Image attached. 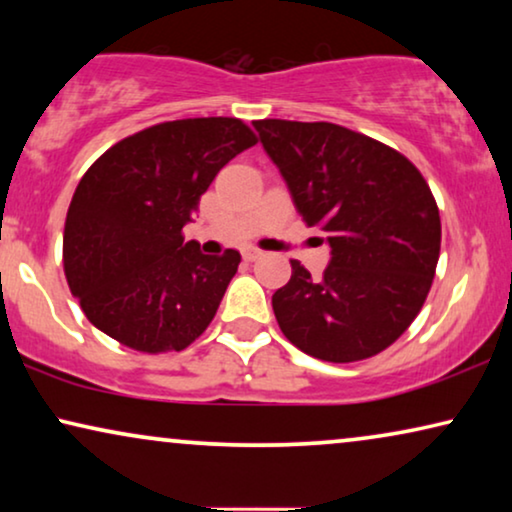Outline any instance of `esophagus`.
Wrapping results in <instances>:
<instances>
[{
	"label": "esophagus",
	"mask_w": 512,
	"mask_h": 512,
	"mask_svg": "<svg viewBox=\"0 0 512 512\" xmlns=\"http://www.w3.org/2000/svg\"><path fill=\"white\" fill-rule=\"evenodd\" d=\"M242 256L247 258V261H256V258H261L263 256V251L261 249H256V247H247L242 251Z\"/></svg>",
	"instance_id": "obj_1"
}]
</instances>
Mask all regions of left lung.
Segmentation results:
<instances>
[{"label":"left lung","instance_id":"left-lung-1","mask_svg":"<svg viewBox=\"0 0 512 512\" xmlns=\"http://www.w3.org/2000/svg\"><path fill=\"white\" fill-rule=\"evenodd\" d=\"M307 226L331 244L314 279L291 261L272 310L291 345L331 363L363 361L401 338L422 310L440 256V214L403 153L335 123L254 121Z\"/></svg>","mask_w":512,"mask_h":512}]
</instances>
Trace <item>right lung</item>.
Here are the masks:
<instances>
[{"mask_svg":"<svg viewBox=\"0 0 512 512\" xmlns=\"http://www.w3.org/2000/svg\"><path fill=\"white\" fill-rule=\"evenodd\" d=\"M256 142L240 118H181L121 139L88 167L62 263L90 324L144 354L181 352L205 333L242 258L202 254L184 226L221 167Z\"/></svg>","mask_w":512,"mask_h":512,"instance_id":"obj_1","label":"right lung"}]
</instances>
